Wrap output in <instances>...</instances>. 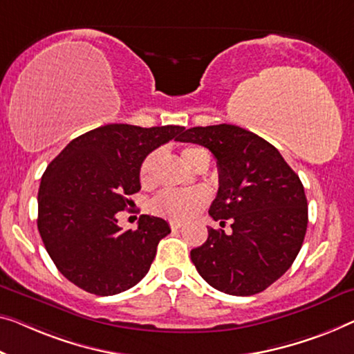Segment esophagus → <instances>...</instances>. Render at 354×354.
I'll return each mask as SVG.
<instances>
[{
    "mask_svg": "<svg viewBox=\"0 0 354 354\" xmlns=\"http://www.w3.org/2000/svg\"><path fill=\"white\" fill-rule=\"evenodd\" d=\"M170 227L171 230H178L183 227V223H179V221H170Z\"/></svg>",
    "mask_w": 354,
    "mask_h": 354,
    "instance_id": "1",
    "label": "esophagus"
}]
</instances>
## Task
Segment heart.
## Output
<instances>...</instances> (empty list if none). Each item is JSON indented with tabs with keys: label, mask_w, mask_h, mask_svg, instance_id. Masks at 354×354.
<instances>
[{
	"label": "heart",
	"mask_w": 354,
	"mask_h": 354,
	"mask_svg": "<svg viewBox=\"0 0 354 354\" xmlns=\"http://www.w3.org/2000/svg\"><path fill=\"white\" fill-rule=\"evenodd\" d=\"M157 152H151L145 157L140 167V181L149 184L152 181V170H154ZM183 160L189 167L195 168L197 163L208 157L207 151L198 146H186L181 149ZM208 203V194L203 189H189V191H163L152 200L151 209L156 214L173 221H186L192 218Z\"/></svg>",
	"instance_id": "heart-1"
}]
</instances>
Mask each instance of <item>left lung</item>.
Here are the masks:
<instances>
[{"label": "left lung", "instance_id": "left-lung-1", "mask_svg": "<svg viewBox=\"0 0 354 354\" xmlns=\"http://www.w3.org/2000/svg\"><path fill=\"white\" fill-rule=\"evenodd\" d=\"M178 141L205 146L219 170L209 207L232 234L208 229L191 259L209 286L230 295L262 292L284 275L302 248L308 224L302 183L275 146L230 124L194 127Z\"/></svg>", "mask_w": 354, "mask_h": 354}]
</instances>
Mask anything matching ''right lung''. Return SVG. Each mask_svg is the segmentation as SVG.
Instances as JSON below:
<instances>
[{
    "label": "right lung",
    "mask_w": 354,
    "mask_h": 354,
    "mask_svg": "<svg viewBox=\"0 0 354 354\" xmlns=\"http://www.w3.org/2000/svg\"><path fill=\"white\" fill-rule=\"evenodd\" d=\"M184 127L108 124L77 136L46 168L38 192V230L50 259L77 288L114 295L149 272L157 245L170 234L165 219L141 214L122 230L115 214L141 189L140 167Z\"/></svg>",
    "instance_id": "1"
}]
</instances>
